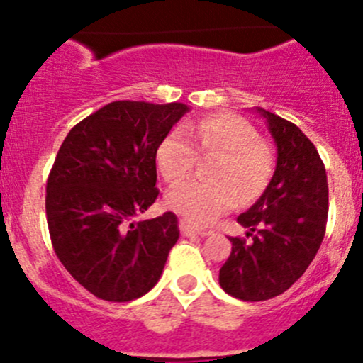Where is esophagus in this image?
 <instances>
[{
  "mask_svg": "<svg viewBox=\"0 0 363 363\" xmlns=\"http://www.w3.org/2000/svg\"><path fill=\"white\" fill-rule=\"evenodd\" d=\"M212 230L208 226L199 225H182V235H211Z\"/></svg>",
  "mask_w": 363,
  "mask_h": 363,
  "instance_id": "obj_1",
  "label": "esophagus"
}]
</instances>
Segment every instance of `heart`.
I'll return each instance as SVG.
<instances>
[{
	"mask_svg": "<svg viewBox=\"0 0 363 363\" xmlns=\"http://www.w3.org/2000/svg\"><path fill=\"white\" fill-rule=\"evenodd\" d=\"M196 147L219 152L214 175L191 177L168 193L172 207L200 221H211L239 202H250L263 193L274 174V151L247 119L235 113H212L186 128L168 131L156 149V164L168 182L184 177L196 161Z\"/></svg>",
	"mask_w": 363,
	"mask_h": 363,
	"instance_id": "heart-1",
	"label": "heart"
}]
</instances>
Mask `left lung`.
I'll return each instance as SVG.
<instances>
[{
	"label": "left lung",
	"mask_w": 363,
	"mask_h": 363,
	"mask_svg": "<svg viewBox=\"0 0 363 363\" xmlns=\"http://www.w3.org/2000/svg\"><path fill=\"white\" fill-rule=\"evenodd\" d=\"M277 147L276 172L263 195L237 218L251 242L230 237L232 252L219 284L246 302L269 300L306 272L325 237L328 184L313 142L290 121L256 108Z\"/></svg>",
	"instance_id": "left-lung-1"
}]
</instances>
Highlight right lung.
<instances>
[{
    "mask_svg": "<svg viewBox=\"0 0 363 363\" xmlns=\"http://www.w3.org/2000/svg\"><path fill=\"white\" fill-rule=\"evenodd\" d=\"M184 104L112 101L69 130L47 181V225L73 279L107 302L158 283L179 239L177 216L135 223L158 199L156 149Z\"/></svg>",
    "mask_w": 363,
    "mask_h": 363,
    "instance_id": "1",
    "label": "right lung"
}]
</instances>
